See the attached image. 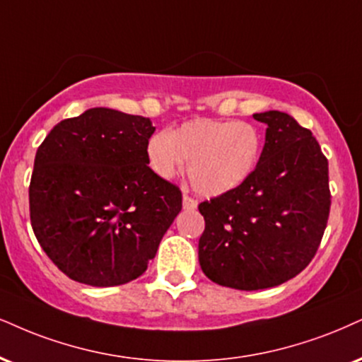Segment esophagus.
<instances>
[{
  "label": "esophagus",
  "instance_id": "esophagus-1",
  "mask_svg": "<svg viewBox=\"0 0 362 362\" xmlns=\"http://www.w3.org/2000/svg\"><path fill=\"white\" fill-rule=\"evenodd\" d=\"M182 208L188 209V211H194V209L198 208V202H196V199H193V198H189L188 194H185V196H182Z\"/></svg>",
  "mask_w": 362,
  "mask_h": 362
}]
</instances>
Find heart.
Segmentation results:
<instances>
[{"label":"heart","mask_w":362,"mask_h":362,"mask_svg":"<svg viewBox=\"0 0 362 362\" xmlns=\"http://www.w3.org/2000/svg\"><path fill=\"white\" fill-rule=\"evenodd\" d=\"M262 136L255 126L240 120L193 119L173 132L160 131L146 144L147 166L163 181L186 168L193 188L208 198L242 186L255 171Z\"/></svg>","instance_id":"b5f03b06"}]
</instances>
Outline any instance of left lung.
I'll return each instance as SVG.
<instances>
[{
    "instance_id": "8db88e82",
    "label": "left lung",
    "mask_w": 362,
    "mask_h": 362,
    "mask_svg": "<svg viewBox=\"0 0 362 362\" xmlns=\"http://www.w3.org/2000/svg\"><path fill=\"white\" fill-rule=\"evenodd\" d=\"M253 119L267 126L255 171L198 206L203 274L238 290L276 287L300 274L317 252L331 209L329 164L309 129L280 110Z\"/></svg>"
}]
</instances>
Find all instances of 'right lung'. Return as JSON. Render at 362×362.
I'll return each mask as SVG.
<instances>
[{
    "mask_svg": "<svg viewBox=\"0 0 362 362\" xmlns=\"http://www.w3.org/2000/svg\"><path fill=\"white\" fill-rule=\"evenodd\" d=\"M151 119L93 107L45 137L30 182L40 247L66 276L92 287L131 282L147 270L181 191L147 166Z\"/></svg>",
    "mask_w": 362,
    "mask_h": 362,
    "instance_id": "right-lung-1",
    "label": "right lung"
}]
</instances>
